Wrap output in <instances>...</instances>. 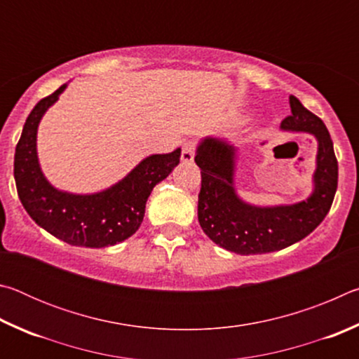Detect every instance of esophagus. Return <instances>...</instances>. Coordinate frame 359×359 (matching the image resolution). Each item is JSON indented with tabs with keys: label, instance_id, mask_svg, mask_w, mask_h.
<instances>
[{
	"label": "esophagus",
	"instance_id": "1",
	"mask_svg": "<svg viewBox=\"0 0 359 359\" xmlns=\"http://www.w3.org/2000/svg\"><path fill=\"white\" fill-rule=\"evenodd\" d=\"M194 150H196V142L194 141H187L184 145H182V161L184 163H191L194 158Z\"/></svg>",
	"mask_w": 359,
	"mask_h": 359
}]
</instances>
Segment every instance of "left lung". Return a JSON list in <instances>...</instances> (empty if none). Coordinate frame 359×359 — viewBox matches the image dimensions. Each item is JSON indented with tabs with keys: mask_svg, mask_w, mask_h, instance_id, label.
I'll list each match as a JSON object with an SVG mask.
<instances>
[{
	"mask_svg": "<svg viewBox=\"0 0 359 359\" xmlns=\"http://www.w3.org/2000/svg\"><path fill=\"white\" fill-rule=\"evenodd\" d=\"M291 115L282 130L311 133L318 141L313 191L306 201L258 208L242 201L234 188L238 149L224 139L205 137L194 161L201 169L198 220L217 245L239 255H261L293 245L312 233L331 209L337 190V158L332 139L321 118L290 96Z\"/></svg>",
	"mask_w": 359,
	"mask_h": 359,
	"instance_id": "left-lung-1",
	"label": "left lung"
}]
</instances>
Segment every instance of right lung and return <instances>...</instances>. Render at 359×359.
I'll list each match as a JSON object with an SVG mask.
<instances>
[{
    "mask_svg": "<svg viewBox=\"0 0 359 359\" xmlns=\"http://www.w3.org/2000/svg\"><path fill=\"white\" fill-rule=\"evenodd\" d=\"M42 98L29 112L14 156L15 187L28 215L55 238L77 247L101 248L128 239L139 229L151 190L180 163V149L150 155L118 184L93 194L60 191L42 174L36 154V133L42 115L63 93Z\"/></svg>",
    "mask_w": 359,
    "mask_h": 359,
    "instance_id": "1",
    "label": "right lung"
}]
</instances>
